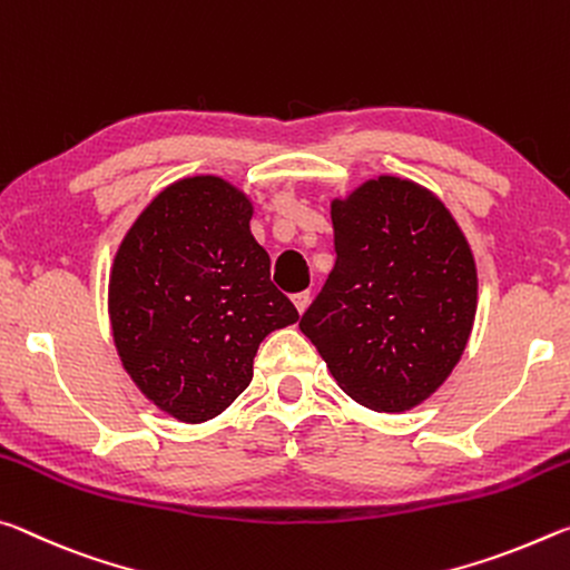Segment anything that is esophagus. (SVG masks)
I'll list each match as a JSON object with an SVG mask.
<instances>
[{
    "label": "esophagus",
    "mask_w": 570,
    "mask_h": 570,
    "mask_svg": "<svg viewBox=\"0 0 570 570\" xmlns=\"http://www.w3.org/2000/svg\"><path fill=\"white\" fill-rule=\"evenodd\" d=\"M293 303H295V307H297V313H305L307 303H311V293H307V291L295 293V295H293Z\"/></svg>",
    "instance_id": "1"
}]
</instances>
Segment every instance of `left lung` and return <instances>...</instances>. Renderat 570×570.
Returning <instances> with one entry per match:
<instances>
[{
	"mask_svg": "<svg viewBox=\"0 0 570 570\" xmlns=\"http://www.w3.org/2000/svg\"><path fill=\"white\" fill-rule=\"evenodd\" d=\"M335 265L303 313L333 379L373 412H406L444 384L478 311V269L452 214L396 176L331 204Z\"/></svg>",
	"mask_w": 570,
	"mask_h": 570,
	"instance_id": "1",
	"label": "left lung"
}]
</instances>
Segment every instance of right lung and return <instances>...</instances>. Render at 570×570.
I'll return each instance as SVG.
<instances>
[{
	"instance_id": "right-lung-1",
	"label": "right lung",
	"mask_w": 570,
	"mask_h": 570,
	"mask_svg": "<svg viewBox=\"0 0 570 570\" xmlns=\"http://www.w3.org/2000/svg\"><path fill=\"white\" fill-rule=\"evenodd\" d=\"M249 219L235 186L191 176L166 186L118 247L108 291L118 356L179 422L222 414L249 386L265 335L297 321Z\"/></svg>"
}]
</instances>
